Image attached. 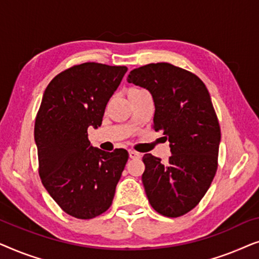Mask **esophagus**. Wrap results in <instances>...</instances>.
Listing matches in <instances>:
<instances>
[{"instance_id": "obj_1", "label": "esophagus", "mask_w": 259, "mask_h": 259, "mask_svg": "<svg viewBox=\"0 0 259 259\" xmlns=\"http://www.w3.org/2000/svg\"><path fill=\"white\" fill-rule=\"evenodd\" d=\"M128 154H130L131 159H138V158L141 157V154L138 153V152H136V151H130Z\"/></svg>"}]
</instances>
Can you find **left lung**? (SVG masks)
<instances>
[{"label": "left lung", "mask_w": 259, "mask_h": 259, "mask_svg": "<svg viewBox=\"0 0 259 259\" xmlns=\"http://www.w3.org/2000/svg\"><path fill=\"white\" fill-rule=\"evenodd\" d=\"M127 81L151 93L153 128L164 132L172 153L167 162L144 155L145 192L155 211L179 217L197 206L217 171L221 127L211 97L197 75L167 62L133 69Z\"/></svg>", "instance_id": "1"}]
</instances>
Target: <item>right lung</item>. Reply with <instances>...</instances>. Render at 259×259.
<instances>
[{"instance_id": "right-lung-1", "label": "right lung", "mask_w": 259, "mask_h": 259, "mask_svg": "<svg viewBox=\"0 0 259 259\" xmlns=\"http://www.w3.org/2000/svg\"><path fill=\"white\" fill-rule=\"evenodd\" d=\"M126 66L86 62L63 70L46 88L35 120L38 173L66 213L91 219L112 205L128 152L93 147L88 127L101 126L109 99Z\"/></svg>"}]
</instances>
